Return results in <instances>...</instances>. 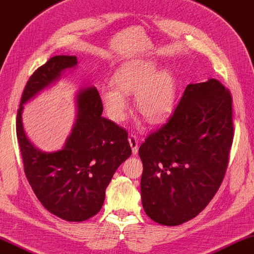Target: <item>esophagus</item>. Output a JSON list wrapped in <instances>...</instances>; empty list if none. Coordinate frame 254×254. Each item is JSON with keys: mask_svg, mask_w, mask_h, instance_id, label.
I'll list each match as a JSON object with an SVG mask.
<instances>
[{"mask_svg": "<svg viewBox=\"0 0 254 254\" xmlns=\"http://www.w3.org/2000/svg\"><path fill=\"white\" fill-rule=\"evenodd\" d=\"M128 142H130V146L132 148V154L135 155V154H137V152H138V144H139L137 135L131 134L130 137H128Z\"/></svg>", "mask_w": 254, "mask_h": 254, "instance_id": "34e87169", "label": "esophagus"}]
</instances>
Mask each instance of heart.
<instances>
[{
  "mask_svg": "<svg viewBox=\"0 0 254 254\" xmlns=\"http://www.w3.org/2000/svg\"><path fill=\"white\" fill-rule=\"evenodd\" d=\"M115 86L103 88L101 100L106 114L120 123L127 117L128 101L126 94H134L138 113L148 122L162 121L174 108L176 81L170 70H158L153 61L139 60L124 64L114 76Z\"/></svg>",
  "mask_w": 254,
  "mask_h": 254,
  "instance_id": "heart-1",
  "label": "heart"
}]
</instances>
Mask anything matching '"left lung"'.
<instances>
[{
    "label": "left lung",
    "mask_w": 254,
    "mask_h": 254,
    "mask_svg": "<svg viewBox=\"0 0 254 254\" xmlns=\"http://www.w3.org/2000/svg\"><path fill=\"white\" fill-rule=\"evenodd\" d=\"M233 139L229 90L216 79L188 85L168 122L139 147L146 214L163 226L197 216L222 183Z\"/></svg>",
    "instance_id": "8db88e82"
}]
</instances>
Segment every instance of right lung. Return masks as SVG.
Segmentation results:
<instances>
[{"instance_id":"right-lung-1","label":"right lung","mask_w":254,"mask_h":254,"mask_svg":"<svg viewBox=\"0 0 254 254\" xmlns=\"http://www.w3.org/2000/svg\"><path fill=\"white\" fill-rule=\"evenodd\" d=\"M77 63L76 56L57 55L38 67L24 88L16 121L32 190L46 209L69 222H81L99 213L109 182L132 153L127 130L101 116L102 101L93 86L76 95V122L62 149L41 152L28 140L21 122L23 105Z\"/></svg>"}]
</instances>
